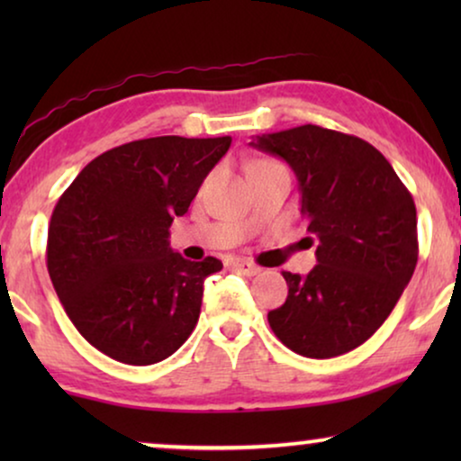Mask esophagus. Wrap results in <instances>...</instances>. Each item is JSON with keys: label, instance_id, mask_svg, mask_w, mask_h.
Segmentation results:
<instances>
[{"label": "esophagus", "instance_id": "esophagus-1", "mask_svg": "<svg viewBox=\"0 0 461 461\" xmlns=\"http://www.w3.org/2000/svg\"><path fill=\"white\" fill-rule=\"evenodd\" d=\"M229 267L232 270H237L239 275H245V276H254V275L260 273V267H256V264L249 262V260H241V258H235V260H230Z\"/></svg>", "mask_w": 461, "mask_h": 461}]
</instances>
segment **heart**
<instances>
[{
  "instance_id": "obj_1",
  "label": "heart",
  "mask_w": 461,
  "mask_h": 461,
  "mask_svg": "<svg viewBox=\"0 0 461 461\" xmlns=\"http://www.w3.org/2000/svg\"><path fill=\"white\" fill-rule=\"evenodd\" d=\"M262 163H267V161H262ZM262 163H258V166H262ZM258 166H254V167H258Z\"/></svg>"
}]
</instances>
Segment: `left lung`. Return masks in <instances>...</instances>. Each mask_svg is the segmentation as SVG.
Masks as SVG:
<instances>
[{
  "mask_svg": "<svg viewBox=\"0 0 461 461\" xmlns=\"http://www.w3.org/2000/svg\"><path fill=\"white\" fill-rule=\"evenodd\" d=\"M251 147L292 166L300 213L317 239V267L306 276L283 273L289 292L285 304L268 312L270 330L308 358L350 352L380 330L411 281V193L375 147L321 125L256 136Z\"/></svg>",
  "mask_w": 461,
  "mask_h": 461,
  "instance_id": "1",
  "label": "left lung"
}]
</instances>
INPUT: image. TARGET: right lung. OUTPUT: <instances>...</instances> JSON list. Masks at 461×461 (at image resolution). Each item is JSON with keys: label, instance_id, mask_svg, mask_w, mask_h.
I'll return each instance as SVG.
<instances>
[{"label": "right lung", "instance_id": "right-lung-1", "mask_svg": "<svg viewBox=\"0 0 461 461\" xmlns=\"http://www.w3.org/2000/svg\"><path fill=\"white\" fill-rule=\"evenodd\" d=\"M229 147L230 136L134 140L98 155L60 194L48 273L68 319L106 357L153 365L193 333L203 283L222 262L185 260L169 226Z\"/></svg>", "mask_w": 461, "mask_h": 461}]
</instances>
